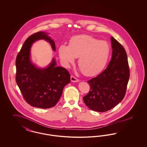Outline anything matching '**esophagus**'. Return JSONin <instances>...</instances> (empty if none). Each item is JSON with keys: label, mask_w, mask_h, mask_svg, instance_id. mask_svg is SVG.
<instances>
[{"label": "esophagus", "mask_w": 147, "mask_h": 147, "mask_svg": "<svg viewBox=\"0 0 147 147\" xmlns=\"http://www.w3.org/2000/svg\"><path fill=\"white\" fill-rule=\"evenodd\" d=\"M70 80L72 82H79V79L76 78V77H74L73 76H71Z\"/></svg>", "instance_id": "34e87169"}]
</instances>
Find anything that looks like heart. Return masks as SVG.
<instances>
[{"label":"heart","instance_id":"obj_1","mask_svg":"<svg viewBox=\"0 0 147 147\" xmlns=\"http://www.w3.org/2000/svg\"><path fill=\"white\" fill-rule=\"evenodd\" d=\"M59 56L67 67L78 58V66L84 75L94 76L105 68L109 61L111 48L107 42L87 35H77L70 38L68 46L61 45Z\"/></svg>","mask_w":147,"mask_h":147}]
</instances>
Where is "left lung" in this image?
<instances>
[{
  "label": "left lung",
  "instance_id": "obj_1",
  "mask_svg": "<svg viewBox=\"0 0 147 147\" xmlns=\"http://www.w3.org/2000/svg\"><path fill=\"white\" fill-rule=\"evenodd\" d=\"M112 58L106 69L88 81L90 89L83 97L86 105L97 112L107 111L123 100L129 78V68L124 47L113 37Z\"/></svg>",
  "mask_w": 147,
  "mask_h": 147
}]
</instances>
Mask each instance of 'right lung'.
Segmentation results:
<instances>
[{"instance_id":"obj_1","label":"right lung","mask_w":147,"mask_h":147,"mask_svg":"<svg viewBox=\"0 0 147 147\" xmlns=\"http://www.w3.org/2000/svg\"><path fill=\"white\" fill-rule=\"evenodd\" d=\"M43 39L49 42L53 51L55 42L44 32L29 36L16 58V82L23 98L29 105L41 109L55 106L61 98L64 87L70 82L66 69L56 67L55 59L44 69L37 68L30 61V49L36 41Z\"/></svg>"}]
</instances>
